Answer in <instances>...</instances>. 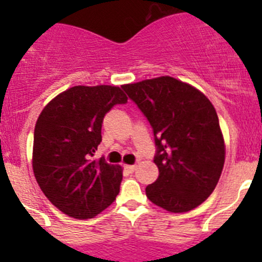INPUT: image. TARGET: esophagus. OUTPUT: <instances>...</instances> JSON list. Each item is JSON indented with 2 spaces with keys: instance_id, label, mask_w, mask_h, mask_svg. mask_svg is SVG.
I'll list each match as a JSON object with an SVG mask.
<instances>
[{
  "instance_id": "34e87169",
  "label": "esophagus",
  "mask_w": 262,
  "mask_h": 262,
  "mask_svg": "<svg viewBox=\"0 0 262 262\" xmlns=\"http://www.w3.org/2000/svg\"><path fill=\"white\" fill-rule=\"evenodd\" d=\"M124 169H126L127 172H129V173H133V172H135V169H136V165H124Z\"/></svg>"
}]
</instances>
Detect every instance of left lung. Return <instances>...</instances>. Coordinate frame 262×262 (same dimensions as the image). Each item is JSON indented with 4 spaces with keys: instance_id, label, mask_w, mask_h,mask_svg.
<instances>
[{
    "instance_id": "left-lung-1",
    "label": "left lung",
    "mask_w": 262,
    "mask_h": 262,
    "mask_svg": "<svg viewBox=\"0 0 262 262\" xmlns=\"http://www.w3.org/2000/svg\"><path fill=\"white\" fill-rule=\"evenodd\" d=\"M154 129L159 168L148 200L169 212H187L214 191L226 159L216 110L196 88L170 76L122 85Z\"/></svg>"
}]
</instances>
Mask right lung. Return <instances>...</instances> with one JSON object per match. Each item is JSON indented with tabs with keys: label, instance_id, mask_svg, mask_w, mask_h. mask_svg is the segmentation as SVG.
Returning <instances> with one entry per match:
<instances>
[{
	"label": "right lung",
	"instance_id": "add662e5",
	"mask_svg": "<svg viewBox=\"0 0 262 262\" xmlns=\"http://www.w3.org/2000/svg\"><path fill=\"white\" fill-rule=\"evenodd\" d=\"M126 102L119 86L77 85L41 110L34 131L32 170L41 191L62 214L90 219L115 201L122 166L92 157L102 140L106 113Z\"/></svg>",
	"mask_w": 262,
	"mask_h": 262
}]
</instances>
